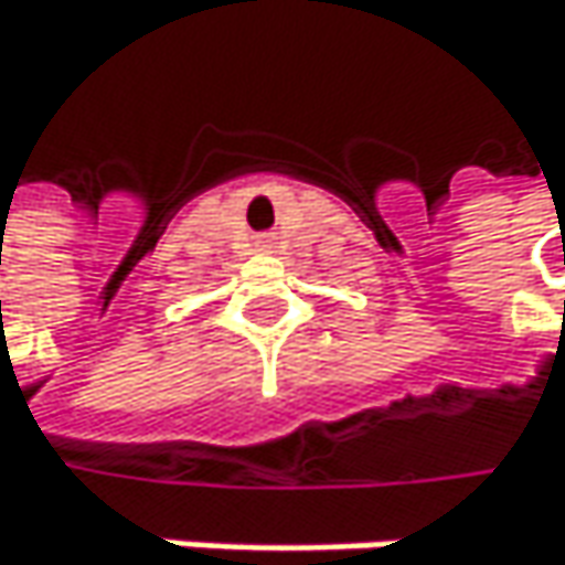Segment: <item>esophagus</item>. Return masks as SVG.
Returning <instances> with one entry per match:
<instances>
[{
    "instance_id": "34e87169",
    "label": "esophagus",
    "mask_w": 565,
    "mask_h": 565,
    "mask_svg": "<svg viewBox=\"0 0 565 565\" xmlns=\"http://www.w3.org/2000/svg\"><path fill=\"white\" fill-rule=\"evenodd\" d=\"M258 248H262V252H268V248H271V242H258Z\"/></svg>"
}]
</instances>
